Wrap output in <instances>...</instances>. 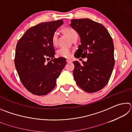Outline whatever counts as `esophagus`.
Instances as JSON below:
<instances>
[{"instance_id":"1","label":"esophagus","mask_w":132,"mask_h":132,"mask_svg":"<svg viewBox=\"0 0 132 132\" xmlns=\"http://www.w3.org/2000/svg\"><path fill=\"white\" fill-rule=\"evenodd\" d=\"M66 62H67V63H70V62H71L72 61H71L70 59H66Z\"/></svg>"}]
</instances>
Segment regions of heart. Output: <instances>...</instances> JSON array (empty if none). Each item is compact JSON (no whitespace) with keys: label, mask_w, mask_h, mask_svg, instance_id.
<instances>
[{"label":"heart","mask_w":132,"mask_h":132,"mask_svg":"<svg viewBox=\"0 0 132 132\" xmlns=\"http://www.w3.org/2000/svg\"><path fill=\"white\" fill-rule=\"evenodd\" d=\"M64 32L66 33L68 36L70 38L73 36V35L76 34V31L74 29L70 28H66L64 29ZM57 38H58V32L57 31L53 33L52 37V42L53 45H56L57 42ZM57 55L59 56L64 57H70L71 56V51L70 50L67 48H61L57 51Z\"/></svg>","instance_id":"obj_1"}]
</instances>
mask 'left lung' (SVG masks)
I'll use <instances>...</instances> for the list:
<instances>
[{"label":"left lung","mask_w":132,"mask_h":132,"mask_svg":"<svg viewBox=\"0 0 132 132\" xmlns=\"http://www.w3.org/2000/svg\"><path fill=\"white\" fill-rule=\"evenodd\" d=\"M70 26L80 37L75 56L87 58L82 63L73 62L74 79L86 92H97L108 83L115 65L112 38L104 26L90 19H73Z\"/></svg>","instance_id":"8db88e82"}]
</instances>
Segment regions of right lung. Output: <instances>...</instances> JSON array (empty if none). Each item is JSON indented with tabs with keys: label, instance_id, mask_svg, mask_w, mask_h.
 <instances>
[{
	"label": "right lung",
	"instance_id": "1",
	"mask_svg": "<svg viewBox=\"0 0 132 132\" xmlns=\"http://www.w3.org/2000/svg\"><path fill=\"white\" fill-rule=\"evenodd\" d=\"M63 23L61 20L37 24L27 30L17 42L15 69L24 87L33 94L51 92L67 63L64 57H54L52 42L53 34Z\"/></svg>",
	"mask_w": 132,
	"mask_h": 132
}]
</instances>
